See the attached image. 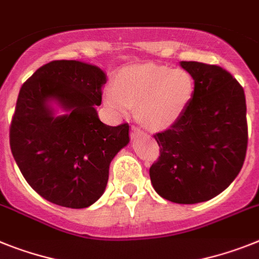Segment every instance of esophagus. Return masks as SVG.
Here are the masks:
<instances>
[{
    "instance_id": "34e87169",
    "label": "esophagus",
    "mask_w": 259,
    "mask_h": 259,
    "mask_svg": "<svg viewBox=\"0 0 259 259\" xmlns=\"http://www.w3.org/2000/svg\"><path fill=\"white\" fill-rule=\"evenodd\" d=\"M141 134H142V132H141L140 129H138V127H132V138H133V140H136V138H138V137L141 136Z\"/></svg>"
}]
</instances>
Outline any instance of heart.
<instances>
[{"mask_svg":"<svg viewBox=\"0 0 259 259\" xmlns=\"http://www.w3.org/2000/svg\"><path fill=\"white\" fill-rule=\"evenodd\" d=\"M195 93L190 71L159 64H134L117 73L116 85L104 89L103 101L117 114L137 106L141 123L153 130L167 129L188 109Z\"/></svg>","mask_w":259,"mask_h":259,"instance_id":"b5f03b06","label":"heart"}]
</instances>
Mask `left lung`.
<instances>
[{
	"mask_svg": "<svg viewBox=\"0 0 259 259\" xmlns=\"http://www.w3.org/2000/svg\"><path fill=\"white\" fill-rule=\"evenodd\" d=\"M195 80L182 118L154 136L159 159L150 167L156 193L178 204H196L227 190L242 168L247 147L244 88L219 66L180 62Z\"/></svg>",
	"mask_w": 259,
	"mask_h": 259,
	"instance_id": "left-lung-1",
	"label": "left lung"
}]
</instances>
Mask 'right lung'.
Segmentation results:
<instances>
[{"label": "right lung", "mask_w": 259, "mask_h": 259, "mask_svg": "<svg viewBox=\"0 0 259 259\" xmlns=\"http://www.w3.org/2000/svg\"><path fill=\"white\" fill-rule=\"evenodd\" d=\"M106 73L79 60L42 66L19 91L10 147L26 182L51 203L87 208L103 196L109 166L129 143V125H105Z\"/></svg>", "instance_id": "1"}]
</instances>
